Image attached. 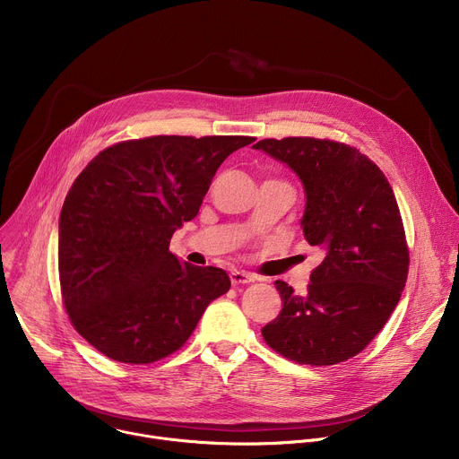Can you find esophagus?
<instances>
[{
    "label": "esophagus",
    "mask_w": 459,
    "mask_h": 459,
    "mask_svg": "<svg viewBox=\"0 0 459 459\" xmlns=\"http://www.w3.org/2000/svg\"><path fill=\"white\" fill-rule=\"evenodd\" d=\"M230 281H232V285H247V283H254V276L245 271H232Z\"/></svg>",
    "instance_id": "esophagus-1"
}]
</instances>
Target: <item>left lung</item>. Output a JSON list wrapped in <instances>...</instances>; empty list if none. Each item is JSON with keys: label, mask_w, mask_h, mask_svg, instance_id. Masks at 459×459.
Instances as JSON below:
<instances>
[{"label": "left lung", "mask_w": 459, "mask_h": 459, "mask_svg": "<svg viewBox=\"0 0 459 459\" xmlns=\"http://www.w3.org/2000/svg\"><path fill=\"white\" fill-rule=\"evenodd\" d=\"M252 149L296 172L307 198L303 234L325 254L305 294L274 283L283 307L261 334L298 363L345 361L383 329L405 289L409 248L396 195L379 167L345 143L283 138Z\"/></svg>", "instance_id": "8db88e82"}]
</instances>
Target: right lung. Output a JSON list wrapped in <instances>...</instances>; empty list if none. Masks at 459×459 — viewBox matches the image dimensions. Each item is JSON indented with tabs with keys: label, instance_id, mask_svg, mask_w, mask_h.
Here are the masks:
<instances>
[{
	"label": "right lung",
	"instance_id": "add662e5",
	"mask_svg": "<svg viewBox=\"0 0 459 459\" xmlns=\"http://www.w3.org/2000/svg\"><path fill=\"white\" fill-rule=\"evenodd\" d=\"M248 136H152L116 143L76 178L59 214V283L74 329L114 361L176 352L229 274L169 252L200 212L220 165Z\"/></svg>",
	"mask_w": 459,
	"mask_h": 459
}]
</instances>
